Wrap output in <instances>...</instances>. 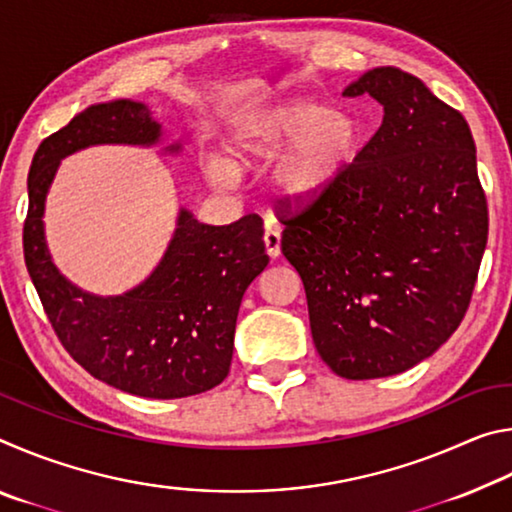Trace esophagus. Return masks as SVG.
<instances>
[{"instance_id":"esophagus-1","label":"esophagus","mask_w":512,"mask_h":512,"mask_svg":"<svg viewBox=\"0 0 512 512\" xmlns=\"http://www.w3.org/2000/svg\"><path fill=\"white\" fill-rule=\"evenodd\" d=\"M264 246H266V253L268 257H280L282 253V235H280V225L275 221L268 219L266 221V232H264Z\"/></svg>"}]
</instances>
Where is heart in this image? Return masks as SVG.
<instances>
[{"label": "heart", "mask_w": 512, "mask_h": 512, "mask_svg": "<svg viewBox=\"0 0 512 512\" xmlns=\"http://www.w3.org/2000/svg\"><path fill=\"white\" fill-rule=\"evenodd\" d=\"M359 128L348 112L307 99H284L232 121L223 142L225 160L214 155L205 176L214 187H230L235 171L271 162L273 194L284 203L307 205L323 196L350 167Z\"/></svg>", "instance_id": "heart-1"}]
</instances>
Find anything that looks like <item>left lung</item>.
I'll return each mask as SVG.
<instances>
[{
	"label": "left lung",
	"mask_w": 512,
	"mask_h": 512,
	"mask_svg": "<svg viewBox=\"0 0 512 512\" xmlns=\"http://www.w3.org/2000/svg\"><path fill=\"white\" fill-rule=\"evenodd\" d=\"M384 119L343 176L302 212L282 205V253L302 277L314 345L345 379L431 357L470 305L488 205L463 115L418 76L375 67L343 90Z\"/></svg>",
	"instance_id": "obj_1"
}]
</instances>
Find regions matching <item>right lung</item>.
<instances>
[{
	"label": "right lung",
	"instance_id": "1",
	"mask_svg": "<svg viewBox=\"0 0 512 512\" xmlns=\"http://www.w3.org/2000/svg\"><path fill=\"white\" fill-rule=\"evenodd\" d=\"M162 124L146 103L117 99L85 108L33 155L24 262L60 343L74 361L119 391L178 400L228 377L241 298L264 271V223L248 214L205 225L180 207L160 264L121 296H94L58 271L45 239V203L58 164L97 144L155 146ZM180 153V144L164 146Z\"/></svg>",
	"mask_w": 512,
	"mask_h": 512
}]
</instances>
